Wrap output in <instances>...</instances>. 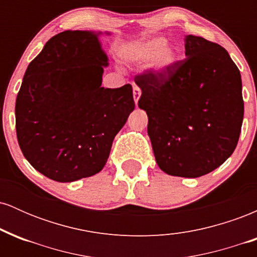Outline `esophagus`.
Instances as JSON below:
<instances>
[{
    "mask_svg": "<svg viewBox=\"0 0 257 257\" xmlns=\"http://www.w3.org/2000/svg\"><path fill=\"white\" fill-rule=\"evenodd\" d=\"M133 95H134L135 104L138 105V101H139V99H140V95H141V89L138 87V85H134V88H133Z\"/></svg>",
    "mask_w": 257,
    "mask_h": 257,
    "instance_id": "esophagus-1",
    "label": "esophagus"
}]
</instances>
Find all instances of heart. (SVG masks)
I'll return each mask as SVG.
<instances>
[{"mask_svg": "<svg viewBox=\"0 0 257 257\" xmlns=\"http://www.w3.org/2000/svg\"><path fill=\"white\" fill-rule=\"evenodd\" d=\"M152 58L153 70L166 72L179 60V49L174 44H167L164 37L151 38L139 47L134 59L139 63H146Z\"/></svg>", "mask_w": 257, "mask_h": 257, "instance_id": "obj_1", "label": "heart"}]
</instances>
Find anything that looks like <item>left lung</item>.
<instances>
[{"mask_svg": "<svg viewBox=\"0 0 257 257\" xmlns=\"http://www.w3.org/2000/svg\"><path fill=\"white\" fill-rule=\"evenodd\" d=\"M185 55L166 72L135 76V83L158 167L173 176L199 178L237 146L244 116L241 78L226 49L205 38L187 35Z\"/></svg>", "mask_w": 257, "mask_h": 257, "instance_id": "1", "label": "left lung"}]
</instances>
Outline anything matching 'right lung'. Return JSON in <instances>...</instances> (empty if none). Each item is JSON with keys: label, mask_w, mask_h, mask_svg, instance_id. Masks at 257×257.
<instances>
[{"label": "right lung", "mask_w": 257, "mask_h": 257, "mask_svg": "<svg viewBox=\"0 0 257 257\" xmlns=\"http://www.w3.org/2000/svg\"><path fill=\"white\" fill-rule=\"evenodd\" d=\"M100 35L81 30L55 35L29 64L18 93L20 150L37 172L54 181L99 173L135 107L131 84L101 87L108 59Z\"/></svg>", "instance_id": "1"}]
</instances>
